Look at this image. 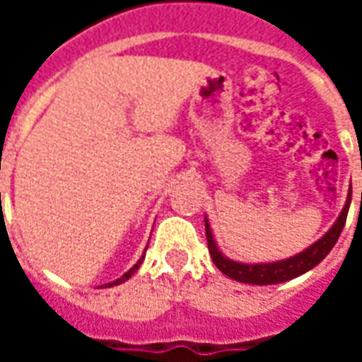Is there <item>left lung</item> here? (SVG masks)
<instances>
[{
	"label": "left lung",
	"instance_id": "1",
	"mask_svg": "<svg viewBox=\"0 0 362 362\" xmlns=\"http://www.w3.org/2000/svg\"><path fill=\"white\" fill-rule=\"evenodd\" d=\"M351 194H353V189L349 186L347 199H345L341 213H339V217L335 219V223L329 227L326 235L320 236L316 243H312L303 252H298V254L291 256V258L277 259V262L244 264V262L230 259L219 250V244L215 243L209 219L205 217V236H207V248H209V254H211L213 264L219 267L227 277H230V279L240 281V283H250V285H277V283H285V281L295 279L298 275L310 272L312 267L318 266L320 262L332 252V248L337 243V238L341 235L345 221H347V213H349Z\"/></svg>",
	"mask_w": 362,
	"mask_h": 362
}]
</instances>
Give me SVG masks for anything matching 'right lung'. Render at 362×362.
I'll list each match as a JSON object with an SVG mask.
<instances>
[{
	"label": "right lung",
	"instance_id": "add662e5",
	"mask_svg": "<svg viewBox=\"0 0 362 362\" xmlns=\"http://www.w3.org/2000/svg\"><path fill=\"white\" fill-rule=\"evenodd\" d=\"M143 259H145V254H143L141 258L137 259V264H135V266L132 267V269H129V272L124 273V275H122V277H118V279H116V281H112V283H108V285H106V287H114V285H122V283H124V281L129 279V277H132V275H134V273L137 272V269H139V266H141V262H143Z\"/></svg>",
	"mask_w": 362,
	"mask_h": 362
}]
</instances>
